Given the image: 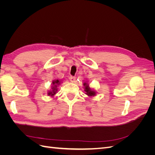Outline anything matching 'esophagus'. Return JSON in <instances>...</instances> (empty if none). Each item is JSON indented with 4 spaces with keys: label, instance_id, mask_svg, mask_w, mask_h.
<instances>
[{
    "label": "esophagus",
    "instance_id": "34e87169",
    "mask_svg": "<svg viewBox=\"0 0 155 155\" xmlns=\"http://www.w3.org/2000/svg\"><path fill=\"white\" fill-rule=\"evenodd\" d=\"M68 79H70V81L71 82H75L76 81V77H74V76H70Z\"/></svg>",
    "mask_w": 155,
    "mask_h": 155
}]
</instances>
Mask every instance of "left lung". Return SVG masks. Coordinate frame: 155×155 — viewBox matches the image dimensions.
<instances>
[{"instance_id": "obj_1", "label": "left lung", "mask_w": 155, "mask_h": 155, "mask_svg": "<svg viewBox=\"0 0 155 155\" xmlns=\"http://www.w3.org/2000/svg\"><path fill=\"white\" fill-rule=\"evenodd\" d=\"M83 85L85 87V92H86V93H85L86 94H87V95L89 96H94V95L96 94L95 92L91 90V88L90 87H89L88 84H87L86 83H83Z\"/></svg>"}]
</instances>
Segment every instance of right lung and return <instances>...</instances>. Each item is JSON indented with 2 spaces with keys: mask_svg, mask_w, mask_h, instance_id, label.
I'll return each instance as SVG.
<instances>
[{
  "mask_svg": "<svg viewBox=\"0 0 155 155\" xmlns=\"http://www.w3.org/2000/svg\"><path fill=\"white\" fill-rule=\"evenodd\" d=\"M59 83H60V81L58 80V79H57V80H55V81H54V82H53L54 87L52 88L53 90H52V91H50L48 93V96H52L54 94H55V92H56V91H57V88H57L58 85H59Z\"/></svg>",
  "mask_w": 155,
  "mask_h": 155,
  "instance_id": "add662e5",
  "label": "right lung"
}]
</instances>
